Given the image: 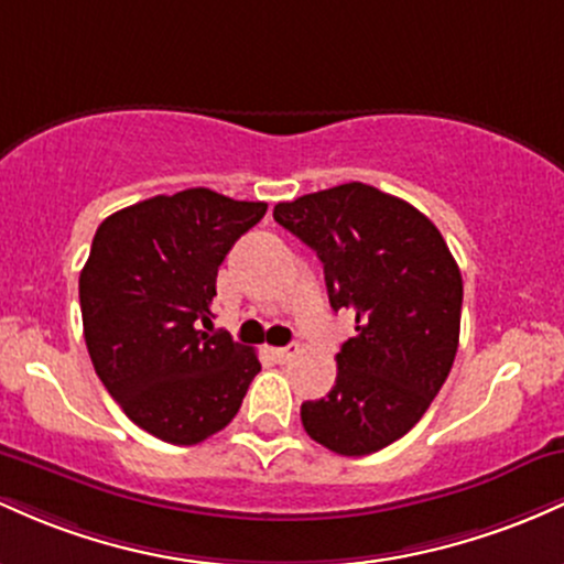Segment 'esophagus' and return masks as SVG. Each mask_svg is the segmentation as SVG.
Returning <instances> with one entry per match:
<instances>
[{"label": "esophagus", "instance_id": "obj_1", "mask_svg": "<svg viewBox=\"0 0 564 564\" xmlns=\"http://www.w3.org/2000/svg\"><path fill=\"white\" fill-rule=\"evenodd\" d=\"M299 351H301L299 344H293V346H280V349H271V357H274L276 362H290V359H293Z\"/></svg>", "mask_w": 564, "mask_h": 564}]
</instances>
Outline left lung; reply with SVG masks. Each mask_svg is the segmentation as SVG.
<instances>
[{
	"instance_id": "1",
	"label": "left lung",
	"mask_w": 564,
	"mask_h": 564,
	"mask_svg": "<svg viewBox=\"0 0 564 564\" xmlns=\"http://www.w3.org/2000/svg\"><path fill=\"white\" fill-rule=\"evenodd\" d=\"M274 220L316 252L335 312L357 316L330 394L301 404L303 429L338 455L381 451L421 421L451 372L458 263L426 215L367 183L280 202Z\"/></svg>"
}]
</instances>
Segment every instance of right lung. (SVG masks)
Here are the masks:
<instances>
[{
	"instance_id": "right-lung-1",
	"label": "right lung",
	"mask_w": 564,
	"mask_h": 564,
	"mask_svg": "<svg viewBox=\"0 0 564 564\" xmlns=\"http://www.w3.org/2000/svg\"><path fill=\"white\" fill-rule=\"evenodd\" d=\"M265 215L210 188L151 197L98 226L79 274L85 344L106 391L143 432L197 445L239 413L258 354L213 333L218 265Z\"/></svg>"
}]
</instances>
